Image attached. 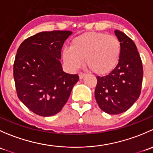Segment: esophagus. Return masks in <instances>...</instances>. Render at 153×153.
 <instances>
[{
    "label": "esophagus",
    "mask_w": 153,
    "mask_h": 153,
    "mask_svg": "<svg viewBox=\"0 0 153 153\" xmlns=\"http://www.w3.org/2000/svg\"><path fill=\"white\" fill-rule=\"evenodd\" d=\"M85 76H86L85 73H83V72H80V73H79V78H80V79H82V78H84Z\"/></svg>",
    "instance_id": "esophagus-1"
}]
</instances>
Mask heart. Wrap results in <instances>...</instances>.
Returning <instances> with one entry per match:
<instances>
[{"label":"heart","mask_w":153,"mask_h":153,"mask_svg":"<svg viewBox=\"0 0 153 153\" xmlns=\"http://www.w3.org/2000/svg\"><path fill=\"white\" fill-rule=\"evenodd\" d=\"M121 50V41L115 35L90 32L74 38L70 47L63 50L62 58L71 69H79L84 61L92 72L104 75L117 67Z\"/></svg>","instance_id":"b5f03b06"}]
</instances>
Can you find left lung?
<instances>
[{
	"mask_svg": "<svg viewBox=\"0 0 153 153\" xmlns=\"http://www.w3.org/2000/svg\"><path fill=\"white\" fill-rule=\"evenodd\" d=\"M121 43V55L117 67L106 76H97L95 97L99 107L111 115L129 109L141 94L143 66L135 43L124 32L115 30Z\"/></svg>",
	"mask_w": 153,
	"mask_h": 153,
	"instance_id": "left-lung-1",
	"label": "left lung"
}]
</instances>
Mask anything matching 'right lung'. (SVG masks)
Segmentation results:
<instances>
[{"label":"right lung","mask_w":153,"mask_h":153,"mask_svg":"<svg viewBox=\"0 0 153 153\" xmlns=\"http://www.w3.org/2000/svg\"><path fill=\"white\" fill-rule=\"evenodd\" d=\"M71 31L42 32L24 40L13 66L17 95L27 108L41 116H52L67 103L77 74L64 72L61 49Z\"/></svg>","instance_id":"right-lung-1"}]
</instances>
